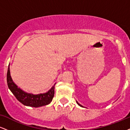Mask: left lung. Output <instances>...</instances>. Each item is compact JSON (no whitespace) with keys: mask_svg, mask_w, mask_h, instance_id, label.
Listing matches in <instances>:
<instances>
[{"mask_svg":"<svg viewBox=\"0 0 130 130\" xmlns=\"http://www.w3.org/2000/svg\"><path fill=\"white\" fill-rule=\"evenodd\" d=\"M76 103H77V104H78V105H79V106H80V107H82V108H84V106H82V105H81V104H80L79 103H78V102H77V101H76Z\"/></svg>","mask_w":130,"mask_h":130,"instance_id":"left-lung-1","label":"left lung"}]
</instances>
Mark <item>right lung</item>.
Segmentation results:
<instances>
[{
	"label": "right lung",
	"mask_w": 130,
	"mask_h": 130,
	"mask_svg": "<svg viewBox=\"0 0 130 130\" xmlns=\"http://www.w3.org/2000/svg\"><path fill=\"white\" fill-rule=\"evenodd\" d=\"M7 81L9 89L15 96L16 99L27 106L38 108L47 105L51 102L54 96V88L56 83H55L54 85L47 92L37 95L27 93L19 88L13 81L10 75V64L8 65L7 71Z\"/></svg>",
	"instance_id": "add662e5"
}]
</instances>
